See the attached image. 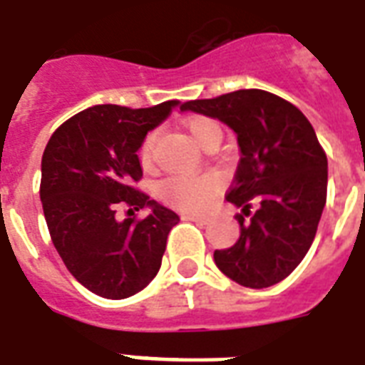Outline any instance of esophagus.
Here are the masks:
<instances>
[{"instance_id": "1", "label": "esophagus", "mask_w": 365, "mask_h": 365, "mask_svg": "<svg viewBox=\"0 0 365 365\" xmlns=\"http://www.w3.org/2000/svg\"><path fill=\"white\" fill-rule=\"evenodd\" d=\"M182 219H185V221H194V223H198V225H207V223H210V219H207V217H200V215H190V213H182Z\"/></svg>"}]
</instances>
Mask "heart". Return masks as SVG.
Instances as JSON below:
<instances>
[{
    "label": "heart",
    "mask_w": 365,
    "mask_h": 365,
    "mask_svg": "<svg viewBox=\"0 0 365 365\" xmlns=\"http://www.w3.org/2000/svg\"><path fill=\"white\" fill-rule=\"evenodd\" d=\"M185 130L200 148H205L213 142L221 140V127L210 117L196 115L185 120ZM153 142L155 134H148L142 140L140 163L144 167L152 165L153 160ZM219 179L215 175H200V177H188V175H177L169 177L160 185V198L169 204L188 210V212H205L210 210L219 194Z\"/></svg>",
    "instance_id": "b5f03b06"
}]
</instances>
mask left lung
Wrapping results in <instances>:
<instances>
[{"label":"left lung","mask_w":365,"mask_h":365,"mask_svg":"<svg viewBox=\"0 0 365 365\" xmlns=\"http://www.w3.org/2000/svg\"><path fill=\"white\" fill-rule=\"evenodd\" d=\"M219 119L240 148L227 202L240 207V237L213 252L225 275L250 289L289 277L308 254L327 200V155L316 130L292 103L265 90H237L180 106ZM255 207L250 220V207Z\"/></svg>","instance_id":"8db88e82"}]
</instances>
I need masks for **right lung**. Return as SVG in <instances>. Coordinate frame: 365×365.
<instances>
[{"label": "right lung", "mask_w": 365, "mask_h": 365, "mask_svg": "<svg viewBox=\"0 0 365 365\" xmlns=\"http://www.w3.org/2000/svg\"><path fill=\"white\" fill-rule=\"evenodd\" d=\"M179 106H94L65 120L43 150L40 200L49 235L71 275L98 297H133L160 271L179 215L133 182L142 177V140ZM120 203L150 213L119 222L114 212Z\"/></svg>", "instance_id": "obj_1"}]
</instances>
